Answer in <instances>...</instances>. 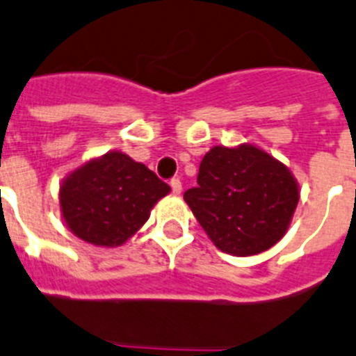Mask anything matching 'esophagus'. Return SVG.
I'll return each instance as SVG.
<instances>
[{
    "label": "esophagus",
    "instance_id": "34e87169",
    "mask_svg": "<svg viewBox=\"0 0 356 356\" xmlns=\"http://www.w3.org/2000/svg\"><path fill=\"white\" fill-rule=\"evenodd\" d=\"M170 188H172V193L179 195L182 191L181 181H179V179H172V181H170Z\"/></svg>",
    "mask_w": 356,
    "mask_h": 356
}]
</instances>
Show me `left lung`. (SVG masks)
<instances>
[{
	"mask_svg": "<svg viewBox=\"0 0 356 356\" xmlns=\"http://www.w3.org/2000/svg\"><path fill=\"white\" fill-rule=\"evenodd\" d=\"M197 182L184 193L186 204L211 241L235 257L272 248L298 204L290 170L253 145L212 147L202 159Z\"/></svg>",
	"mask_w": 356,
	"mask_h": 356,
	"instance_id": "left-lung-1",
	"label": "left lung"
}]
</instances>
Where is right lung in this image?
I'll return each instance as SVG.
<instances>
[{
    "label": "right lung",
    "mask_w": 356,
    "mask_h": 356,
    "mask_svg": "<svg viewBox=\"0 0 356 356\" xmlns=\"http://www.w3.org/2000/svg\"><path fill=\"white\" fill-rule=\"evenodd\" d=\"M170 191L152 170L122 152L92 159L66 177L59 191L70 230L96 245H121Z\"/></svg>",
    "instance_id": "1"
}]
</instances>
